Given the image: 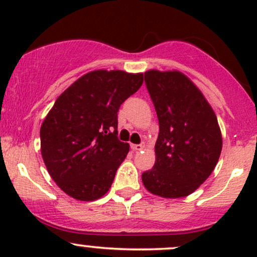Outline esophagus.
<instances>
[{"label":"esophagus","instance_id":"1","mask_svg":"<svg viewBox=\"0 0 257 257\" xmlns=\"http://www.w3.org/2000/svg\"><path fill=\"white\" fill-rule=\"evenodd\" d=\"M131 148L133 149L134 151H139V150H143V149L145 148V145H144V144H132Z\"/></svg>","mask_w":257,"mask_h":257}]
</instances>
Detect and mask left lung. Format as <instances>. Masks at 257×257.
Here are the masks:
<instances>
[{
  "label": "left lung",
  "instance_id": "8db88e82",
  "mask_svg": "<svg viewBox=\"0 0 257 257\" xmlns=\"http://www.w3.org/2000/svg\"><path fill=\"white\" fill-rule=\"evenodd\" d=\"M159 118L156 161L144 172L145 188L167 199L188 196L206 180L222 150L221 129L212 107L183 73L144 74Z\"/></svg>",
  "mask_w": 257,
  "mask_h": 257
}]
</instances>
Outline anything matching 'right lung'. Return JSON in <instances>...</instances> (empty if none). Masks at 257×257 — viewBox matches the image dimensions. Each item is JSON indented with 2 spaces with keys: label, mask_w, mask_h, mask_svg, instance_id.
I'll return each mask as SVG.
<instances>
[{
  "label": "right lung",
  "mask_w": 257,
  "mask_h": 257,
  "mask_svg": "<svg viewBox=\"0 0 257 257\" xmlns=\"http://www.w3.org/2000/svg\"><path fill=\"white\" fill-rule=\"evenodd\" d=\"M143 81L142 73L94 70L56 100L40 129L41 155L67 195L94 201L111 188L129 151L117 137V112Z\"/></svg>",
  "instance_id": "add662e5"
}]
</instances>
